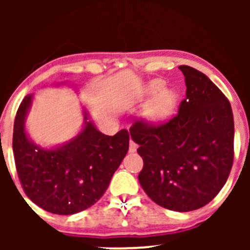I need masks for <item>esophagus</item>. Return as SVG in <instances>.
<instances>
[{
	"label": "esophagus",
	"instance_id": "34e87169",
	"mask_svg": "<svg viewBox=\"0 0 250 250\" xmlns=\"http://www.w3.org/2000/svg\"><path fill=\"white\" fill-rule=\"evenodd\" d=\"M136 149H137L136 143L134 141H130V143H129V151H130V153H134V151H136Z\"/></svg>",
	"mask_w": 250,
	"mask_h": 250
}]
</instances>
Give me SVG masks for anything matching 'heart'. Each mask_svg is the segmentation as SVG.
Here are the masks:
<instances>
[{"label": "heart", "mask_w": 250, "mask_h": 250, "mask_svg": "<svg viewBox=\"0 0 250 250\" xmlns=\"http://www.w3.org/2000/svg\"><path fill=\"white\" fill-rule=\"evenodd\" d=\"M149 90H150V93L157 94V95L146 105L143 114L149 121H162L173 110L175 102H176V96L170 90L163 91V83L161 81H155L151 83L149 85Z\"/></svg>", "instance_id": "1"}]
</instances>
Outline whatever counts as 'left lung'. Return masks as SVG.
<instances>
[{
	"mask_svg": "<svg viewBox=\"0 0 250 250\" xmlns=\"http://www.w3.org/2000/svg\"><path fill=\"white\" fill-rule=\"evenodd\" d=\"M186 99L165 122L137 120L129 131L143 160L146 194L175 211L199 209L220 193L234 160V117L225 94L195 68L180 65Z\"/></svg>",
	"mask_w": 250,
	"mask_h": 250,
	"instance_id": "1",
	"label": "left lung"
}]
</instances>
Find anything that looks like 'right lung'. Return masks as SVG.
Segmentation results:
<instances>
[{"label": "right lung", "mask_w": 250, "mask_h": 250, "mask_svg": "<svg viewBox=\"0 0 250 250\" xmlns=\"http://www.w3.org/2000/svg\"><path fill=\"white\" fill-rule=\"evenodd\" d=\"M30 104L31 95L25 96L17 109L13 134L14 159L25 195L53 214L85 210L101 199L127 154L128 130L108 136L87 121L73 141L45 150L30 142L25 134L24 119Z\"/></svg>", "instance_id": "right-lung-1"}]
</instances>
